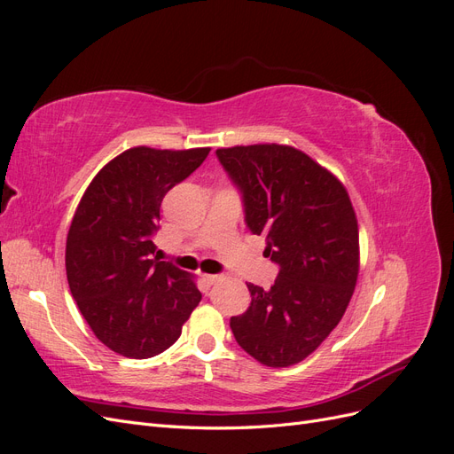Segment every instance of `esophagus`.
Segmentation results:
<instances>
[{
    "label": "esophagus",
    "mask_w": 454,
    "mask_h": 454,
    "mask_svg": "<svg viewBox=\"0 0 454 454\" xmlns=\"http://www.w3.org/2000/svg\"><path fill=\"white\" fill-rule=\"evenodd\" d=\"M219 278H222L219 274H202V280L206 286H214Z\"/></svg>",
    "instance_id": "34e87169"
}]
</instances>
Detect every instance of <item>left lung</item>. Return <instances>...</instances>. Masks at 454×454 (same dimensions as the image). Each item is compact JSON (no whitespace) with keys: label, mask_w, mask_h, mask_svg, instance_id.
Returning a JSON list of instances; mask_svg holds the SVG:
<instances>
[{"label":"left lung","mask_w":454,"mask_h":454,"mask_svg":"<svg viewBox=\"0 0 454 454\" xmlns=\"http://www.w3.org/2000/svg\"><path fill=\"white\" fill-rule=\"evenodd\" d=\"M237 185L244 222L280 267L269 290L248 284L252 303L231 329L269 367L305 360L333 332L358 280V222L345 185L303 151L278 144L215 151Z\"/></svg>","instance_id":"8db88e82"}]
</instances>
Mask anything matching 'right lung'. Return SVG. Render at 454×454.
I'll return each instance as SVG.
<instances>
[{"label":"right lung","instance_id":"right-lung-1","mask_svg":"<svg viewBox=\"0 0 454 454\" xmlns=\"http://www.w3.org/2000/svg\"><path fill=\"white\" fill-rule=\"evenodd\" d=\"M210 147H132L96 174L66 240L77 307L107 348L134 360L172 347L199 305L189 272L155 257L164 195L193 174Z\"/></svg>","mask_w":454,"mask_h":454}]
</instances>
